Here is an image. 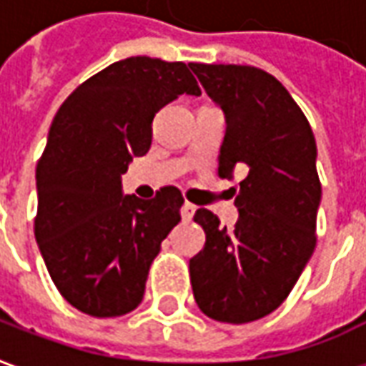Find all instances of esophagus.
<instances>
[{"instance_id":"esophagus-1","label":"esophagus","mask_w":366,"mask_h":366,"mask_svg":"<svg viewBox=\"0 0 366 366\" xmlns=\"http://www.w3.org/2000/svg\"><path fill=\"white\" fill-rule=\"evenodd\" d=\"M180 214H182L184 222H190L192 217H194V214H196V206L190 204V202H186L182 206V209H180Z\"/></svg>"}]
</instances>
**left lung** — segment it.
<instances>
[{"label": "left lung", "mask_w": 366, "mask_h": 366, "mask_svg": "<svg viewBox=\"0 0 366 366\" xmlns=\"http://www.w3.org/2000/svg\"><path fill=\"white\" fill-rule=\"evenodd\" d=\"M190 68L227 123L217 172L233 178L235 168L247 170L233 188L235 229L206 207L194 215L206 245L190 261L192 290L215 322H254L288 298L314 253L317 147L306 115L272 74L239 64Z\"/></svg>", "instance_id": "8db88e82"}]
</instances>
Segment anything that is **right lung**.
I'll list each match as a JSON object with an SVG mask.
<instances>
[{
	"label": "right lung",
	"instance_id": "obj_1",
	"mask_svg": "<svg viewBox=\"0 0 366 366\" xmlns=\"http://www.w3.org/2000/svg\"><path fill=\"white\" fill-rule=\"evenodd\" d=\"M182 94H202L184 62L131 56L80 84L54 115L36 164L35 239L54 286L84 314L133 312L180 222L178 188L144 202L123 194L121 174L151 149L157 112Z\"/></svg>",
	"mask_w": 366,
	"mask_h": 366
}]
</instances>
